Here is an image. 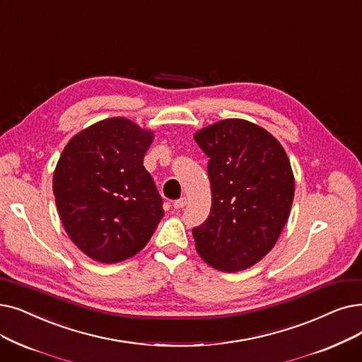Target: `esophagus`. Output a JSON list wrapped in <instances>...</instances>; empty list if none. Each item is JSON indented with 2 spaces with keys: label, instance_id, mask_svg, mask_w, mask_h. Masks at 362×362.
<instances>
[{
  "label": "esophagus",
  "instance_id": "esophagus-1",
  "mask_svg": "<svg viewBox=\"0 0 362 362\" xmlns=\"http://www.w3.org/2000/svg\"><path fill=\"white\" fill-rule=\"evenodd\" d=\"M186 206V198L183 197V198H180V199H176L175 202H173V207H175L176 210H179V209H183Z\"/></svg>",
  "mask_w": 362,
  "mask_h": 362
}]
</instances>
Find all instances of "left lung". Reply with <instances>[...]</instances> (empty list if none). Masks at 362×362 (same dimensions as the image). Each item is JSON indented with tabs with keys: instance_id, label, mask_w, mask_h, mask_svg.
Masks as SVG:
<instances>
[{
	"instance_id": "obj_1",
	"label": "left lung",
	"mask_w": 362,
	"mask_h": 362,
	"mask_svg": "<svg viewBox=\"0 0 362 362\" xmlns=\"http://www.w3.org/2000/svg\"><path fill=\"white\" fill-rule=\"evenodd\" d=\"M209 156L211 210L194 228L195 248L211 268L238 272L276 244L294 198V175L278 140L260 125L229 118L194 134Z\"/></svg>"
}]
</instances>
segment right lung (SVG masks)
<instances>
[{
	"label": "right lung",
	"mask_w": 362,
	"mask_h": 362,
	"mask_svg": "<svg viewBox=\"0 0 362 362\" xmlns=\"http://www.w3.org/2000/svg\"><path fill=\"white\" fill-rule=\"evenodd\" d=\"M153 132L124 117L76 133L53 175L56 207L71 241L90 259L118 263L151 240L163 198L144 167Z\"/></svg>",
	"instance_id": "1"
}]
</instances>
